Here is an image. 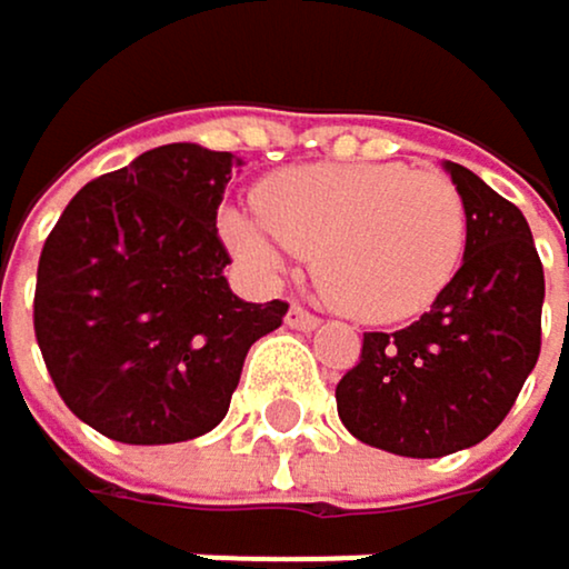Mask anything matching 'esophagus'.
Listing matches in <instances>:
<instances>
[{
	"mask_svg": "<svg viewBox=\"0 0 569 569\" xmlns=\"http://www.w3.org/2000/svg\"><path fill=\"white\" fill-rule=\"evenodd\" d=\"M284 322H288L291 329H316V326H319V319H316L312 312H306L301 306H291L288 316H284Z\"/></svg>",
	"mask_w": 569,
	"mask_h": 569,
	"instance_id": "esophagus-1",
	"label": "esophagus"
}]
</instances>
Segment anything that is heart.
<instances>
[{
	"instance_id": "1",
	"label": "heart",
	"mask_w": 569,
	"mask_h": 569,
	"mask_svg": "<svg viewBox=\"0 0 569 569\" xmlns=\"http://www.w3.org/2000/svg\"><path fill=\"white\" fill-rule=\"evenodd\" d=\"M222 240L260 278L316 253V281L360 322H401L447 291L467 247L450 178L405 164H312L271 178L257 206H233Z\"/></svg>"
}]
</instances>
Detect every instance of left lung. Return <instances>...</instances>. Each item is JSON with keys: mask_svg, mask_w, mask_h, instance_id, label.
Masks as SVG:
<instances>
[{"mask_svg": "<svg viewBox=\"0 0 569 569\" xmlns=\"http://www.w3.org/2000/svg\"><path fill=\"white\" fill-rule=\"evenodd\" d=\"M463 212V263L432 309L398 332H363L336 385L343 426L398 457H447L488 439L539 360L542 263L526 216L447 161Z\"/></svg>", "mask_w": 569, "mask_h": 569, "instance_id": "obj_1", "label": "left lung"}]
</instances>
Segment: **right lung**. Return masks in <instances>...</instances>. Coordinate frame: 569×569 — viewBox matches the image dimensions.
<instances>
[{"label": "right lung", "mask_w": 569, "mask_h": 569, "mask_svg": "<svg viewBox=\"0 0 569 569\" xmlns=\"http://www.w3.org/2000/svg\"><path fill=\"white\" fill-rule=\"evenodd\" d=\"M243 161L168 143L88 181L40 253L33 329L58 395L116 442L161 447L216 429L247 350L281 326L284 301L229 291L216 229Z\"/></svg>", "instance_id": "right-lung-1"}]
</instances>
